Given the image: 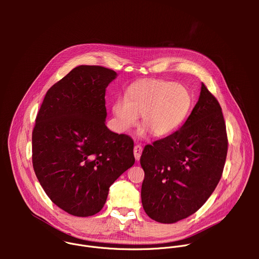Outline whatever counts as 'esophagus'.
I'll use <instances>...</instances> for the list:
<instances>
[{
	"label": "esophagus",
	"mask_w": 259,
	"mask_h": 259,
	"mask_svg": "<svg viewBox=\"0 0 259 259\" xmlns=\"http://www.w3.org/2000/svg\"><path fill=\"white\" fill-rule=\"evenodd\" d=\"M133 152H134V157H135V159H136L137 161H139V160H140V157H141V153H142V147H141V145L136 144V145L134 146Z\"/></svg>",
	"instance_id": "obj_1"
}]
</instances>
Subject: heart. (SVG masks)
Returning <instances> with one entry per match:
<instances>
[{
  "label": "heart",
  "mask_w": 259,
  "mask_h": 259,
  "mask_svg": "<svg viewBox=\"0 0 259 259\" xmlns=\"http://www.w3.org/2000/svg\"><path fill=\"white\" fill-rule=\"evenodd\" d=\"M192 104L189 90L173 82L147 80L132 85L126 96L114 101L116 129L125 133L142 115V124L157 137L175 132L186 120Z\"/></svg>",
  "instance_id": "1"
}]
</instances>
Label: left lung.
<instances>
[{"label": "left lung", "mask_w": 259, "mask_h": 259, "mask_svg": "<svg viewBox=\"0 0 259 259\" xmlns=\"http://www.w3.org/2000/svg\"><path fill=\"white\" fill-rule=\"evenodd\" d=\"M227 153L221 107L202 83L199 100L181 128L144 146L140 165L145 213L161 224H174L194 214L214 192Z\"/></svg>", "instance_id": "8db88e82"}]
</instances>
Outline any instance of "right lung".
Listing matches in <instances>:
<instances>
[{"label": "right lung", "instance_id": "1", "mask_svg": "<svg viewBox=\"0 0 259 259\" xmlns=\"http://www.w3.org/2000/svg\"><path fill=\"white\" fill-rule=\"evenodd\" d=\"M117 72L80 65L46 93L32 131V166L50 200L87 217L105 204L108 189L133 166L134 142L105 125V89Z\"/></svg>", "mask_w": 259, "mask_h": 259}]
</instances>
